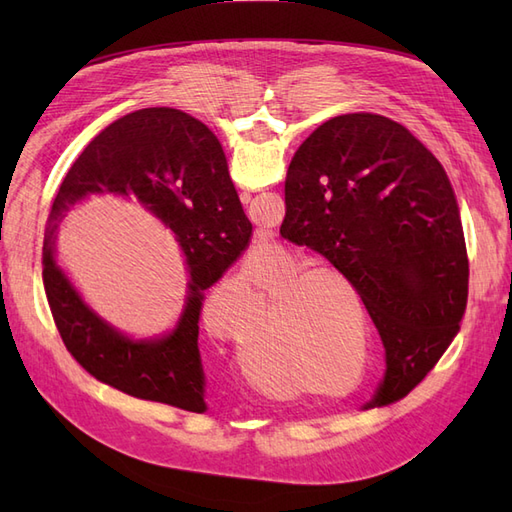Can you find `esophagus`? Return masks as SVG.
<instances>
[{
    "instance_id": "esophagus-1",
    "label": "esophagus",
    "mask_w": 512,
    "mask_h": 512,
    "mask_svg": "<svg viewBox=\"0 0 512 512\" xmlns=\"http://www.w3.org/2000/svg\"><path fill=\"white\" fill-rule=\"evenodd\" d=\"M241 200L247 205V203H250V200H252V194H250V192H241Z\"/></svg>"
}]
</instances>
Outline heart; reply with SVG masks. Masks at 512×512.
I'll return each instance as SVG.
<instances>
[{
  "instance_id": "b5f03b06",
  "label": "heart",
  "mask_w": 512,
  "mask_h": 512,
  "mask_svg": "<svg viewBox=\"0 0 512 512\" xmlns=\"http://www.w3.org/2000/svg\"><path fill=\"white\" fill-rule=\"evenodd\" d=\"M312 265L307 256L275 245L247 256L245 271L226 275L205 297L203 320L215 333L229 335L221 305L235 296H249L254 283L261 288L259 314L231 330L230 344L241 378L265 395L286 397L292 374L301 378L303 389H309L312 382H335L348 369L344 342L352 318L324 288L348 286V282L335 271H312Z\"/></svg>"
}]
</instances>
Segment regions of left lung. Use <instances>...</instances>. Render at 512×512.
I'll return each instance as SVG.
<instances>
[{
    "instance_id": "left-lung-1",
    "label": "left lung",
    "mask_w": 512,
    "mask_h": 512,
    "mask_svg": "<svg viewBox=\"0 0 512 512\" xmlns=\"http://www.w3.org/2000/svg\"><path fill=\"white\" fill-rule=\"evenodd\" d=\"M280 235L327 258L361 294L386 352L371 404L408 395L453 342L468 252L442 164L401 123L348 113L294 153Z\"/></svg>"
}]
</instances>
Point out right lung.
<instances>
[{"instance_id":"right-lung-1","label":"right lung","mask_w":512,"mask_h":512,"mask_svg":"<svg viewBox=\"0 0 512 512\" xmlns=\"http://www.w3.org/2000/svg\"><path fill=\"white\" fill-rule=\"evenodd\" d=\"M91 193L134 197L176 235L189 290L176 327L134 340L91 310L56 265L58 222ZM252 224L228 175L224 149L203 121L177 108H141L113 121L70 166L44 232L42 280L68 352L96 380L147 401L205 412L198 318L205 290L250 243Z\"/></svg>"}]
</instances>
